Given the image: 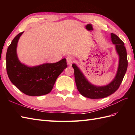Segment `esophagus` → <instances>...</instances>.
I'll list each match as a JSON object with an SVG mask.
<instances>
[{"label":"esophagus","mask_w":135,"mask_h":135,"mask_svg":"<svg viewBox=\"0 0 135 135\" xmlns=\"http://www.w3.org/2000/svg\"><path fill=\"white\" fill-rule=\"evenodd\" d=\"M74 59L73 56H68L67 57V62L68 65H71L73 64Z\"/></svg>","instance_id":"1"}]
</instances>
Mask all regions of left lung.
Returning <instances> with one entry per match:
<instances>
[{
    "mask_svg": "<svg viewBox=\"0 0 135 135\" xmlns=\"http://www.w3.org/2000/svg\"><path fill=\"white\" fill-rule=\"evenodd\" d=\"M111 38L113 44L115 45V49L119 56V65L115 78L110 84L103 86L93 85L88 81L75 64L72 65L76 88L83 96L92 99L104 98L115 92L121 84L128 67L127 50L124 43L115 34L111 33Z\"/></svg>",
    "mask_w": 135,
    "mask_h": 135,
    "instance_id": "1",
    "label": "left lung"
}]
</instances>
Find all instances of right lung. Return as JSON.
Returning <instances> with one entry per match:
<instances>
[{
	"mask_svg": "<svg viewBox=\"0 0 135 135\" xmlns=\"http://www.w3.org/2000/svg\"><path fill=\"white\" fill-rule=\"evenodd\" d=\"M23 32L13 39L7 49L6 59L8 76L12 84L27 95H45L50 92L57 77L67 68L66 59L32 67L22 64L17 55V46Z\"/></svg>",
	"mask_w": 135,
	"mask_h": 135,
	"instance_id": "1",
	"label": "right lung"
}]
</instances>
